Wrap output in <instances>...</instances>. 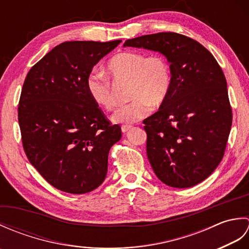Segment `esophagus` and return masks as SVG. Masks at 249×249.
Returning a JSON list of instances; mask_svg holds the SVG:
<instances>
[{
	"instance_id": "1",
	"label": "esophagus",
	"mask_w": 249,
	"mask_h": 249,
	"mask_svg": "<svg viewBox=\"0 0 249 249\" xmlns=\"http://www.w3.org/2000/svg\"><path fill=\"white\" fill-rule=\"evenodd\" d=\"M121 129H122V133L126 134L129 129H131V126H128V125H123V126H122V127H121Z\"/></svg>"
}]
</instances>
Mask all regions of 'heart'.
Segmentation results:
<instances>
[{"mask_svg": "<svg viewBox=\"0 0 249 249\" xmlns=\"http://www.w3.org/2000/svg\"><path fill=\"white\" fill-rule=\"evenodd\" d=\"M107 71L115 81H128V99L112 115L113 123L130 125L150 114L152 107L160 106L170 92L171 68L161 55L147 56L143 52L124 51L111 57ZM87 91L94 104L106 111L115 108V98L109 79L103 73H91Z\"/></svg>", "mask_w": 249, "mask_h": 249, "instance_id": "heart-1", "label": "heart"}]
</instances>
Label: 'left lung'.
<instances>
[{
    "label": "left lung",
    "instance_id": "8db88e82",
    "mask_svg": "<svg viewBox=\"0 0 249 249\" xmlns=\"http://www.w3.org/2000/svg\"><path fill=\"white\" fill-rule=\"evenodd\" d=\"M124 47L157 51L170 63L168 97L143 121L153 170L176 188L204 181L223 160L232 125L227 81L217 61L198 41L172 32L136 37Z\"/></svg>",
    "mask_w": 249,
    "mask_h": 249
}]
</instances>
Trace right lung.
<instances>
[{
  "mask_svg": "<svg viewBox=\"0 0 249 249\" xmlns=\"http://www.w3.org/2000/svg\"><path fill=\"white\" fill-rule=\"evenodd\" d=\"M121 41H65L26 75L18 107L23 149L40 176L62 192L89 193L107 176L121 127L89 98L87 79Z\"/></svg>",
  "mask_w": 249,
  "mask_h": 249,
  "instance_id": "add662e5",
  "label": "right lung"
}]
</instances>
